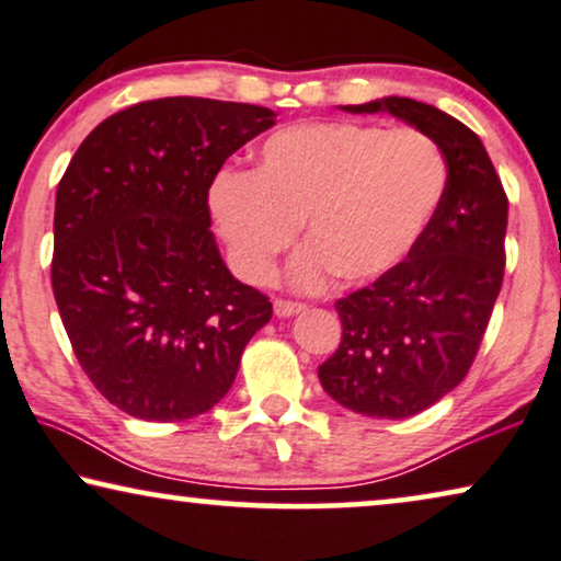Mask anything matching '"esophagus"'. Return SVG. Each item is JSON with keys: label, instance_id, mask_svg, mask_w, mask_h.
I'll return each instance as SVG.
<instances>
[{"label": "esophagus", "instance_id": "obj_1", "mask_svg": "<svg viewBox=\"0 0 561 561\" xmlns=\"http://www.w3.org/2000/svg\"><path fill=\"white\" fill-rule=\"evenodd\" d=\"M306 309L304 304H296V301H283V298H278V301L273 304V311H275V317H280V319H288V317H294V313H301Z\"/></svg>", "mask_w": 561, "mask_h": 561}]
</instances>
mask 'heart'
<instances>
[{"label": "heart", "mask_w": 561, "mask_h": 561, "mask_svg": "<svg viewBox=\"0 0 561 561\" xmlns=\"http://www.w3.org/2000/svg\"><path fill=\"white\" fill-rule=\"evenodd\" d=\"M444 188L447 160L419 129L311 122L265 137L250 173L214 175L209 211L248 283L271 278L301 225L309 248L290 278L319 288L332 273L365 283L393 271L416 248Z\"/></svg>", "instance_id": "1"}]
</instances>
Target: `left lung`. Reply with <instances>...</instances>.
<instances>
[{
  "mask_svg": "<svg viewBox=\"0 0 561 561\" xmlns=\"http://www.w3.org/2000/svg\"><path fill=\"white\" fill-rule=\"evenodd\" d=\"M342 110L393 114L447 160V188L416 248L334 304L342 342L319 367L321 388L344 409L409 419L455 390L478 355L503 286L508 198L485 145L447 112L409 96Z\"/></svg>",
  "mask_w": 561,
  "mask_h": 561,
  "instance_id": "left-lung-1",
  "label": "left lung"
}]
</instances>
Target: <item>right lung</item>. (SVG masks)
Here are the masks:
<instances>
[{
  "label": "right lung",
  "instance_id": "right-lung-1",
  "mask_svg": "<svg viewBox=\"0 0 561 561\" xmlns=\"http://www.w3.org/2000/svg\"><path fill=\"white\" fill-rule=\"evenodd\" d=\"M275 125L255 104L202 96L106 117L56 194L50 280L83 373L142 421H183L232 388L273 304L229 273L209 186L225 160Z\"/></svg>",
  "mask_w": 561,
  "mask_h": 561
}]
</instances>
